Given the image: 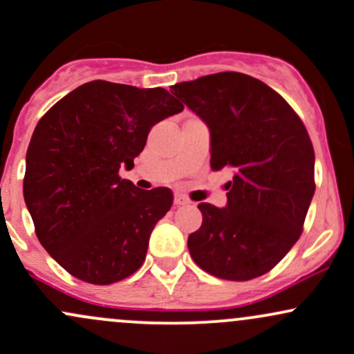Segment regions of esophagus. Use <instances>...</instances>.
Wrapping results in <instances>:
<instances>
[{"mask_svg":"<svg viewBox=\"0 0 354 354\" xmlns=\"http://www.w3.org/2000/svg\"><path fill=\"white\" fill-rule=\"evenodd\" d=\"M188 203H192L187 196L183 195H174V205L176 207H181V205H188Z\"/></svg>","mask_w":354,"mask_h":354,"instance_id":"34e87169","label":"esophagus"}]
</instances>
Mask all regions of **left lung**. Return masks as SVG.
Masks as SVG:
<instances>
[{"label": "left lung", "mask_w": 354, "mask_h": 354, "mask_svg": "<svg viewBox=\"0 0 354 354\" xmlns=\"http://www.w3.org/2000/svg\"><path fill=\"white\" fill-rule=\"evenodd\" d=\"M210 130L212 169H230L227 203H200L202 227L188 236L193 261L217 278L268 273L302 234L314 196L315 156L292 106L263 81L218 73L171 86Z\"/></svg>", "instance_id": "1"}]
</instances>
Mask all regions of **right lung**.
I'll return each instance as SVG.
<instances>
[{"mask_svg":"<svg viewBox=\"0 0 354 354\" xmlns=\"http://www.w3.org/2000/svg\"><path fill=\"white\" fill-rule=\"evenodd\" d=\"M185 106L162 88L89 81L40 118L27 151L24 196L40 244L93 285L136 273L173 205L169 188L142 192L132 169L149 130Z\"/></svg>","mask_w":354,"mask_h":354,"instance_id":"obj_1","label":"right lung"}]
</instances>
